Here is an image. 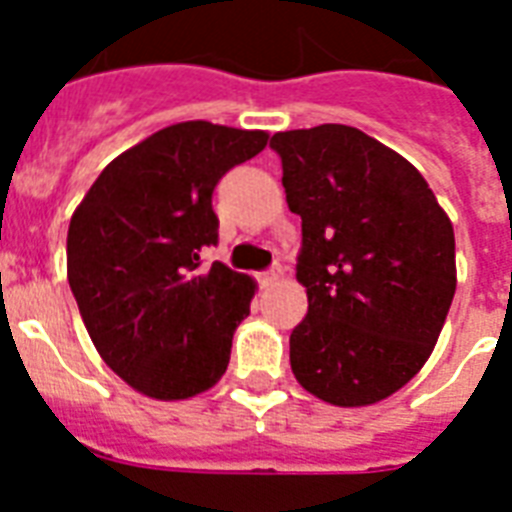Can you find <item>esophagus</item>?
Here are the masks:
<instances>
[{"instance_id": "obj_1", "label": "esophagus", "mask_w": 512, "mask_h": 512, "mask_svg": "<svg viewBox=\"0 0 512 512\" xmlns=\"http://www.w3.org/2000/svg\"><path fill=\"white\" fill-rule=\"evenodd\" d=\"M281 276V265H273V268H268V271H263L260 276H257V281H260V287H271V284H276Z\"/></svg>"}]
</instances>
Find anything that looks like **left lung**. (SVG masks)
<instances>
[{
	"label": "left lung",
	"instance_id": "1",
	"mask_svg": "<svg viewBox=\"0 0 512 512\" xmlns=\"http://www.w3.org/2000/svg\"><path fill=\"white\" fill-rule=\"evenodd\" d=\"M289 209L303 220L308 313L289 364L308 393L369 406L433 353L457 289L454 228L425 177L348 124L276 132Z\"/></svg>",
	"mask_w": 512,
	"mask_h": 512
}]
</instances>
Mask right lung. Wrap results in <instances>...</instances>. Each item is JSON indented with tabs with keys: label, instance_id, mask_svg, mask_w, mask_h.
<instances>
[{
	"label": "right lung",
	"instance_id": "1",
	"mask_svg": "<svg viewBox=\"0 0 512 512\" xmlns=\"http://www.w3.org/2000/svg\"><path fill=\"white\" fill-rule=\"evenodd\" d=\"M268 143L263 130L180 122L119 154L68 225V284L100 358L159 401L209 390L255 297L247 273L212 263V191Z\"/></svg>",
	"mask_w": 512,
	"mask_h": 512
}]
</instances>
